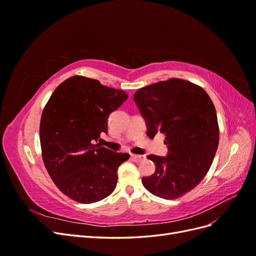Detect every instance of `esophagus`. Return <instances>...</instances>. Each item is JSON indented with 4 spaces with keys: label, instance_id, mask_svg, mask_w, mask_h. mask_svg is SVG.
Instances as JSON below:
<instances>
[{
    "label": "esophagus",
    "instance_id": "obj_1",
    "mask_svg": "<svg viewBox=\"0 0 256 256\" xmlns=\"http://www.w3.org/2000/svg\"><path fill=\"white\" fill-rule=\"evenodd\" d=\"M130 158H131V160L134 161V162H140L143 159H145V157L141 156V154H131Z\"/></svg>",
    "mask_w": 256,
    "mask_h": 256
}]
</instances>
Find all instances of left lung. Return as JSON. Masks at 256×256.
Returning <instances> with one entry per match:
<instances>
[{
	"instance_id": "obj_1",
	"label": "left lung",
	"mask_w": 256,
	"mask_h": 256,
	"mask_svg": "<svg viewBox=\"0 0 256 256\" xmlns=\"http://www.w3.org/2000/svg\"><path fill=\"white\" fill-rule=\"evenodd\" d=\"M134 100L146 120L147 136L166 134V157L148 154L156 171L143 177L154 196L176 200L202 182L219 145V125L214 106L198 85L172 78L147 85Z\"/></svg>"
}]
</instances>
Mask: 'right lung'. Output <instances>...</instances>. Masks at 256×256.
<instances>
[{"mask_svg": "<svg viewBox=\"0 0 256 256\" xmlns=\"http://www.w3.org/2000/svg\"><path fill=\"white\" fill-rule=\"evenodd\" d=\"M128 98L122 90L74 76L54 90L42 114L40 138L46 168L66 196L82 204L102 200L114 191L118 168L129 159L99 144L108 118Z\"/></svg>", "mask_w": 256, "mask_h": 256, "instance_id": "right-lung-1", "label": "right lung"}]
</instances>
